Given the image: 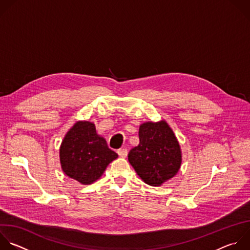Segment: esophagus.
<instances>
[{"instance_id": "obj_1", "label": "esophagus", "mask_w": 250, "mask_h": 250, "mask_svg": "<svg viewBox=\"0 0 250 250\" xmlns=\"http://www.w3.org/2000/svg\"><path fill=\"white\" fill-rule=\"evenodd\" d=\"M118 154L120 157L122 158H125L127 156V150L125 148H123V149H119L118 150Z\"/></svg>"}]
</instances>
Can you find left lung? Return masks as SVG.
Listing matches in <instances>:
<instances>
[{
  "instance_id": "obj_1",
  "label": "left lung",
  "mask_w": 250,
  "mask_h": 250,
  "mask_svg": "<svg viewBox=\"0 0 250 250\" xmlns=\"http://www.w3.org/2000/svg\"><path fill=\"white\" fill-rule=\"evenodd\" d=\"M139 144L128 153V161L147 185L160 187L181 169L180 143L166 121L146 122L139 126Z\"/></svg>"
}]
</instances>
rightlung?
Segmentation results:
<instances>
[{"instance_id": "1", "label": "right lung", "mask_w": 250, "mask_h": 250, "mask_svg": "<svg viewBox=\"0 0 250 250\" xmlns=\"http://www.w3.org/2000/svg\"><path fill=\"white\" fill-rule=\"evenodd\" d=\"M118 158L95 125L76 122L64 135L60 147V162L64 175L81 185H91L104 174L108 165Z\"/></svg>"}]
</instances>
